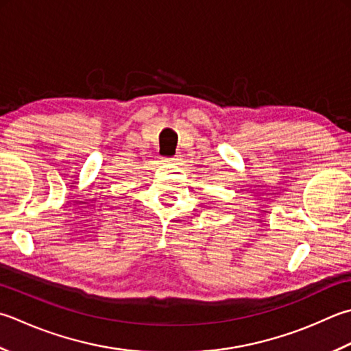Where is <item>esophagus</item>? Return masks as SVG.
I'll use <instances>...</instances> for the list:
<instances>
[{
	"label": "esophagus",
	"instance_id": "1",
	"mask_svg": "<svg viewBox=\"0 0 351 351\" xmlns=\"http://www.w3.org/2000/svg\"><path fill=\"white\" fill-rule=\"evenodd\" d=\"M178 160H180V158H178V156H171V158H166V160H164V161H166V162H178Z\"/></svg>",
	"mask_w": 351,
	"mask_h": 351
}]
</instances>
